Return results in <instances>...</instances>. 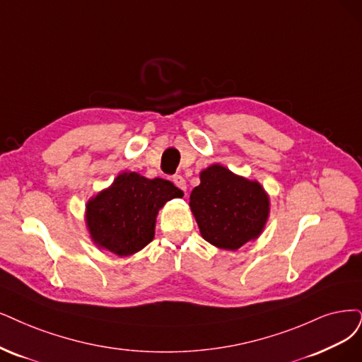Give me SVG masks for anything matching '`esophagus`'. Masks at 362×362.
<instances>
[{
    "mask_svg": "<svg viewBox=\"0 0 362 362\" xmlns=\"http://www.w3.org/2000/svg\"><path fill=\"white\" fill-rule=\"evenodd\" d=\"M173 183L176 185L180 191L186 192V180H185L182 176H174V177H173Z\"/></svg>",
    "mask_w": 362,
    "mask_h": 362,
    "instance_id": "34e87169",
    "label": "esophagus"
}]
</instances>
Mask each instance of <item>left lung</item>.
<instances>
[{"instance_id": "8db88e82", "label": "left lung", "mask_w": 362, "mask_h": 362, "mask_svg": "<svg viewBox=\"0 0 362 362\" xmlns=\"http://www.w3.org/2000/svg\"><path fill=\"white\" fill-rule=\"evenodd\" d=\"M189 207L206 242L237 250L262 234L270 216V197L258 180L211 164L199 173Z\"/></svg>"}]
</instances>
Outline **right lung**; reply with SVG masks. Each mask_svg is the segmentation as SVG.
<instances>
[{
  "mask_svg": "<svg viewBox=\"0 0 362 362\" xmlns=\"http://www.w3.org/2000/svg\"><path fill=\"white\" fill-rule=\"evenodd\" d=\"M183 192L165 179L136 171L117 174L113 183L88 199L85 222L92 243L117 257H131L155 237L158 211Z\"/></svg>",
  "mask_w": 362,
  "mask_h": 362,
  "instance_id": "add662e5",
  "label": "right lung"
}]
</instances>
